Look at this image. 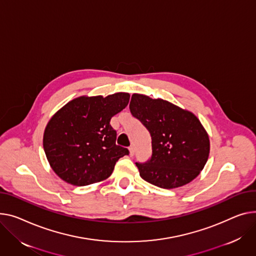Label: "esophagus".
<instances>
[{
    "instance_id": "esophagus-1",
    "label": "esophagus",
    "mask_w": 256,
    "mask_h": 256,
    "mask_svg": "<svg viewBox=\"0 0 256 256\" xmlns=\"http://www.w3.org/2000/svg\"><path fill=\"white\" fill-rule=\"evenodd\" d=\"M128 149H130V156H134V148L132 146H130Z\"/></svg>"
}]
</instances>
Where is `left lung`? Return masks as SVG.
<instances>
[{"label":"left lung","mask_w":256,"mask_h":256,"mask_svg":"<svg viewBox=\"0 0 256 256\" xmlns=\"http://www.w3.org/2000/svg\"><path fill=\"white\" fill-rule=\"evenodd\" d=\"M130 110L151 136V158L136 162L145 181L172 190L198 176L208 160L210 141L194 113L139 94L132 96Z\"/></svg>","instance_id":"1"}]
</instances>
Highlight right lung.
<instances>
[{
	"mask_svg": "<svg viewBox=\"0 0 256 256\" xmlns=\"http://www.w3.org/2000/svg\"><path fill=\"white\" fill-rule=\"evenodd\" d=\"M130 94L80 96L60 109L46 126L43 147L54 173L64 181L85 186L107 179L116 162L128 154L116 145L111 118L128 104Z\"/></svg>",
	"mask_w": 256,
	"mask_h": 256,
	"instance_id": "1",
	"label": "right lung"
}]
</instances>
